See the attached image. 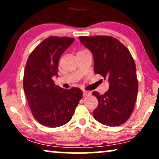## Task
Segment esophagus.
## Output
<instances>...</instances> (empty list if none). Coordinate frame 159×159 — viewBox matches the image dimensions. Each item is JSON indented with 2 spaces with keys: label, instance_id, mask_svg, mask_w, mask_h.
I'll list each match as a JSON object with an SVG mask.
<instances>
[{
  "label": "esophagus",
  "instance_id": "34e87169",
  "mask_svg": "<svg viewBox=\"0 0 159 159\" xmlns=\"http://www.w3.org/2000/svg\"><path fill=\"white\" fill-rule=\"evenodd\" d=\"M83 97H86V96H89V95H91V93L89 92V91H86V90H84L83 91Z\"/></svg>",
  "mask_w": 159,
  "mask_h": 159
}]
</instances>
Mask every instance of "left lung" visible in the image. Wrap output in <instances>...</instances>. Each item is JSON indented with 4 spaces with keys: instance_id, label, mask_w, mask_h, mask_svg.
<instances>
[{
    "instance_id": "left-lung-1",
    "label": "left lung",
    "mask_w": 159,
    "mask_h": 159,
    "mask_svg": "<svg viewBox=\"0 0 159 159\" xmlns=\"http://www.w3.org/2000/svg\"><path fill=\"white\" fill-rule=\"evenodd\" d=\"M80 40L92 51L95 73L109 82V89L105 94L92 93L98 101L93 116L109 127L122 125L133 111L138 91L135 63L131 53L111 36H80Z\"/></svg>"
}]
</instances>
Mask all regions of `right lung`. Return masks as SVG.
I'll list each match as a JSON object with an SVG mask.
<instances>
[{
	"label": "right lung",
	"instance_id": "right-lung-1",
	"mask_svg": "<svg viewBox=\"0 0 159 159\" xmlns=\"http://www.w3.org/2000/svg\"><path fill=\"white\" fill-rule=\"evenodd\" d=\"M74 40L69 37H49L32 51L27 61L24 90L34 118L45 127L68 123L82 97L80 88L63 89L53 80L60 57Z\"/></svg>",
	"mask_w": 159,
	"mask_h": 159
}]
</instances>
